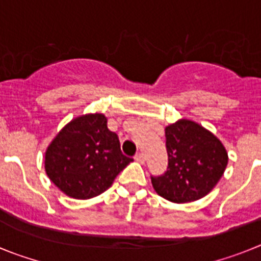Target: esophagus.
<instances>
[{
  "label": "esophagus",
  "mask_w": 261,
  "mask_h": 261,
  "mask_svg": "<svg viewBox=\"0 0 261 261\" xmlns=\"http://www.w3.org/2000/svg\"><path fill=\"white\" fill-rule=\"evenodd\" d=\"M135 160H137L138 163H140V164H144V162H146V156H144L142 152H139L135 155Z\"/></svg>",
  "instance_id": "1"
}]
</instances>
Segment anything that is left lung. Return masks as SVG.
Returning a JSON list of instances; mask_svg holds the SVG:
<instances>
[{
  "instance_id": "1",
  "label": "left lung",
  "mask_w": 261,
  "mask_h": 261,
  "mask_svg": "<svg viewBox=\"0 0 261 261\" xmlns=\"http://www.w3.org/2000/svg\"><path fill=\"white\" fill-rule=\"evenodd\" d=\"M168 167L162 176H151L159 196L172 202L202 198L218 184L228 162L226 148L214 134L188 119L165 127Z\"/></svg>"
}]
</instances>
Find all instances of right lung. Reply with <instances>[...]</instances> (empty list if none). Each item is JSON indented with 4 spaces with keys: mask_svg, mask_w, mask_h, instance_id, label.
<instances>
[{
    "mask_svg": "<svg viewBox=\"0 0 261 261\" xmlns=\"http://www.w3.org/2000/svg\"><path fill=\"white\" fill-rule=\"evenodd\" d=\"M133 158L123 155L118 135L108 128L103 114L72 119L52 140L44 156L49 180L72 198L103 193Z\"/></svg>",
    "mask_w": 261,
    "mask_h": 261,
    "instance_id": "right-lung-1",
    "label": "right lung"
}]
</instances>
